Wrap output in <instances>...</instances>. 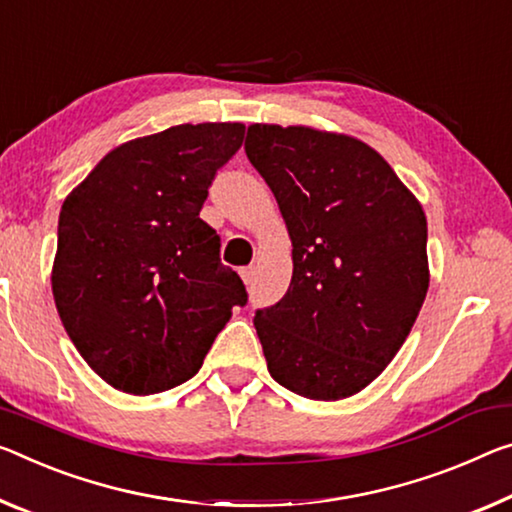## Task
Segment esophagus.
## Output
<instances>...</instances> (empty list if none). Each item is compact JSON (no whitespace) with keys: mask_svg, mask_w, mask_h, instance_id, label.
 <instances>
[{"mask_svg":"<svg viewBox=\"0 0 512 512\" xmlns=\"http://www.w3.org/2000/svg\"><path fill=\"white\" fill-rule=\"evenodd\" d=\"M241 280L246 282V285H253V278H255V269L253 266H246V269H241Z\"/></svg>","mask_w":512,"mask_h":512,"instance_id":"esophagus-1","label":"esophagus"}]
</instances>
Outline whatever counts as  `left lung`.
Listing matches in <instances>:
<instances>
[{"mask_svg":"<svg viewBox=\"0 0 512 512\" xmlns=\"http://www.w3.org/2000/svg\"><path fill=\"white\" fill-rule=\"evenodd\" d=\"M246 154L294 246L287 294L255 314L266 367L305 399L358 394L394 360L424 305V209L353 136L257 123Z\"/></svg>","mask_w":512,"mask_h":512,"instance_id":"obj_1","label":"left lung"}]
</instances>
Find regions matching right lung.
<instances>
[{
  "instance_id": "right-lung-1",
  "label": "right lung",
  "mask_w": 512,
  "mask_h": 512,
  "mask_svg": "<svg viewBox=\"0 0 512 512\" xmlns=\"http://www.w3.org/2000/svg\"><path fill=\"white\" fill-rule=\"evenodd\" d=\"M241 123L175 125L111 150L59 214L52 294L97 376L148 396L193 378L248 294L200 218Z\"/></svg>"
}]
</instances>
